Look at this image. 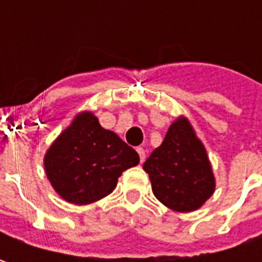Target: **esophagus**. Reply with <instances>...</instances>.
Segmentation results:
<instances>
[{
	"instance_id": "34e87169",
	"label": "esophagus",
	"mask_w": 262,
	"mask_h": 262,
	"mask_svg": "<svg viewBox=\"0 0 262 262\" xmlns=\"http://www.w3.org/2000/svg\"><path fill=\"white\" fill-rule=\"evenodd\" d=\"M137 153L140 155V162L143 163L146 160V150L143 147H137Z\"/></svg>"
}]
</instances>
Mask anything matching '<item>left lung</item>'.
<instances>
[{"instance_id": "1", "label": "left lung", "mask_w": 262, "mask_h": 262, "mask_svg": "<svg viewBox=\"0 0 262 262\" xmlns=\"http://www.w3.org/2000/svg\"><path fill=\"white\" fill-rule=\"evenodd\" d=\"M143 169L150 176L155 196L179 213L200 208L216 188L206 148L184 116L169 126L163 143Z\"/></svg>"}]
</instances>
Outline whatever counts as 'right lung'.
Instances as JSON below:
<instances>
[{
  "instance_id": "add662e5",
  "label": "right lung",
  "mask_w": 262,
  "mask_h": 262,
  "mask_svg": "<svg viewBox=\"0 0 262 262\" xmlns=\"http://www.w3.org/2000/svg\"><path fill=\"white\" fill-rule=\"evenodd\" d=\"M140 156L115 133L102 128L92 112H81L45 155L51 185L77 206L95 203L115 189L118 178Z\"/></svg>"
}]
</instances>
